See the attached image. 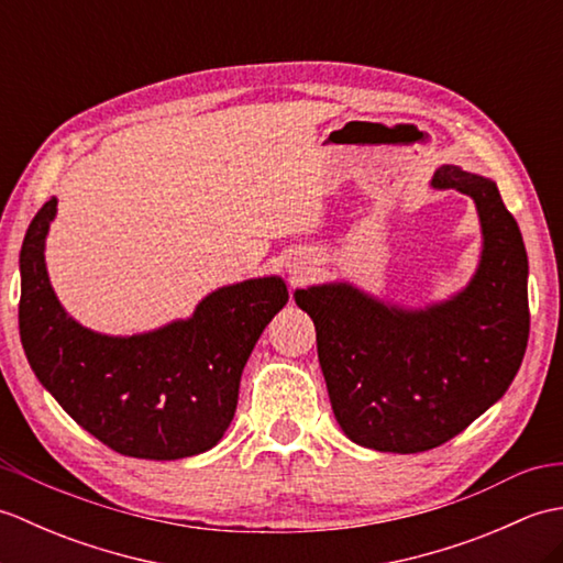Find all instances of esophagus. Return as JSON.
Returning a JSON list of instances; mask_svg holds the SVG:
<instances>
[{"mask_svg":"<svg viewBox=\"0 0 563 563\" xmlns=\"http://www.w3.org/2000/svg\"><path fill=\"white\" fill-rule=\"evenodd\" d=\"M292 280L300 283L302 280V271H292Z\"/></svg>","mask_w":563,"mask_h":563,"instance_id":"34e87169","label":"esophagus"}]
</instances>
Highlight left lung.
<instances>
[{
	"instance_id": "8db88e82",
	"label": "left lung",
	"mask_w": 563,
	"mask_h": 563,
	"mask_svg": "<svg viewBox=\"0 0 563 563\" xmlns=\"http://www.w3.org/2000/svg\"><path fill=\"white\" fill-rule=\"evenodd\" d=\"M430 186L470 196L479 214V263L460 292L404 307L345 280L295 290L333 416L377 452H423L462 433L504 397L528 349V254L496 181L445 164Z\"/></svg>"
}]
</instances>
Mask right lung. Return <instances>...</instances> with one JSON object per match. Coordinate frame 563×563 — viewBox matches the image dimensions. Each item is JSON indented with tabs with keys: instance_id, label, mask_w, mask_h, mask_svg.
Wrapping results in <instances>:
<instances>
[{
	"instance_id": "obj_1",
	"label": "right lung",
	"mask_w": 563,
	"mask_h": 563,
	"mask_svg": "<svg viewBox=\"0 0 563 563\" xmlns=\"http://www.w3.org/2000/svg\"><path fill=\"white\" fill-rule=\"evenodd\" d=\"M51 198L23 236L19 331L41 385L103 445L140 460L208 452L230 428L258 336L288 302L280 275L212 290L188 319L109 336L71 319L47 278Z\"/></svg>"
}]
</instances>
